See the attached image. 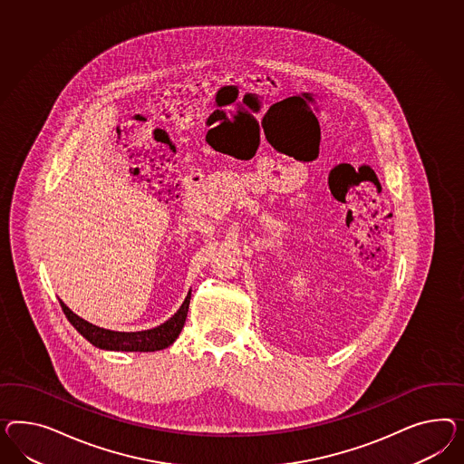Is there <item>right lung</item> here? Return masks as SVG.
Here are the masks:
<instances>
[{
	"label": "right lung",
	"mask_w": 464,
	"mask_h": 464,
	"mask_svg": "<svg viewBox=\"0 0 464 464\" xmlns=\"http://www.w3.org/2000/svg\"><path fill=\"white\" fill-rule=\"evenodd\" d=\"M61 307H63L65 317L69 323L75 327V331L88 339L89 343L100 350L106 351H126V353H151V351H160L169 348L180 334L186 317H188V302H190V292L188 297L182 302L170 319H167L160 326L145 329V331H135V333H125V331H111L104 327L94 326L88 323L86 319L79 317L77 314L72 313L61 299Z\"/></svg>",
	"instance_id": "obj_1"
}]
</instances>
